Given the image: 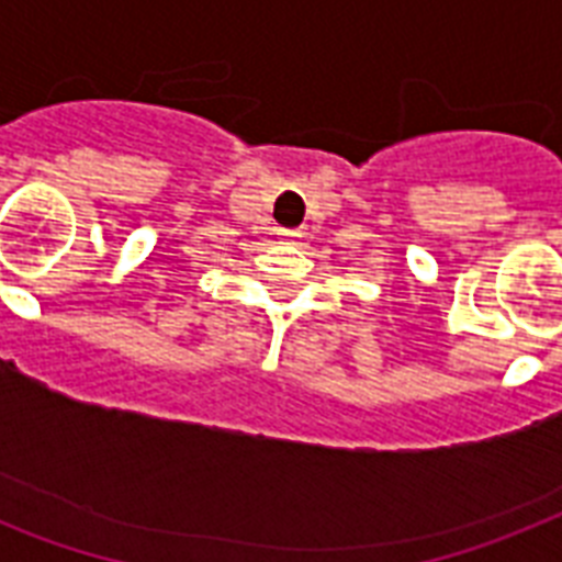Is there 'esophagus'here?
Here are the masks:
<instances>
[{
    "instance_id": "1",
    "label": "esophagus",
    "mask_w": 562,
    "mask_h": 562,
    "mask_svg": "<svg viewBox=\"0 0 562 562\" xmlns=\"http://www.w3.org/2000/svg\"><path fill=\"white\" fill-rule=\"evenodd\" d=\"M277 236H280V241H285V245H297L303 233H300V229H280Z\"/></svg>"
}]
</instances>
